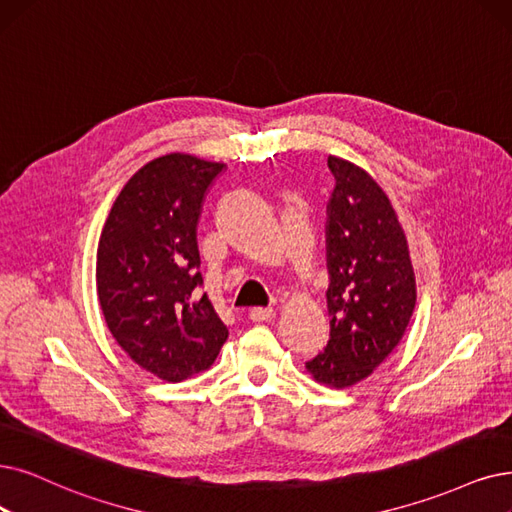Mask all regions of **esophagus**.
<instances>
[{"mask_svg": "<svg viewBox=\"0 0 512 512\" xmlns=\"http://www.w3.org/2000/svg\"><path fill=\"white\" fill-rule=\"evenodd\" d=\"M275 317V311L273 309H264V306H256V309L250 311V319L260 323V321H269Z\"/></svg>", "mask_w": 512, "mask_h": 512, "instance_id": "1", "label": "esophagus"}]
</instances>
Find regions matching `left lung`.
<instances>
[{
  "mask_svg": "<svg viewBox=\"0 0 512 512\" xmlns=\"http://www.w3.org/2000/svg\"><path fill=\"white\" fill-rule=\"evenodd\" d=\"M327 168L336 180L325 222L330 340L306 370L317 382L344 388L370 376L403 338L416 277L405 233L378 182L340 157H327Z\"/></svg>",
  "mask_w": 512,
  "mask_h": 512,
  "instance_id": "8db88e82",
  "label": "left lung"
}]
</instances>
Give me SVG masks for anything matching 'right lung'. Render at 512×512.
Listing matches in <instances>:
<instances>
[{"label":"right lung","instance_id":"add662e5","mask_svg":"<svg viewBox=\"0 0 512 512\" xmlns=\"http://www.w3.org/2000/svg\"><path fill=\"white\" fill-rule=\"evenodd\" d=\"M224 163L170 153L140 168L102 229L96 288L117 344L142 370L180 382L214 363L227 325L201 292L197 224Z\"/></svg>","mask_w":512,"mask_h":512}]
</instances>
